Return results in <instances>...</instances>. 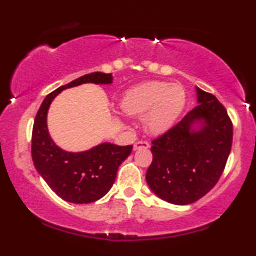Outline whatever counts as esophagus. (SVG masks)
Returning a JSON list of instances; mask_svg holds the SVG:
<instances>
[{
	"mask_svg": "<svg viewBox=\"0 0 256 256\" xmlns=\"http://www.w3.org/2000/svg\"><path fill=\"white\" fill-rule=\"evenodd\" d=\"M148 147H150L148 142H146V140H139V142H134V146H133V148L139 150V148H148Z\"/></svg>",
	"mask_w": 256,
	"mask_h": 256,
	"instance_id": "esophagus-1",
	"label": "esophagus"
}]
</instances>
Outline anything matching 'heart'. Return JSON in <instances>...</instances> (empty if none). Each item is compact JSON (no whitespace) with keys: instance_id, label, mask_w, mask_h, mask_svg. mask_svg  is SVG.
<instances>
[{"instance_id":"heart-1","label":"heart","mask_w":256,"mask_h":256,"mask_svg":"<svg viewBox=\"0 0 256 256\" xmlns=\"http://www.w3.org/2000/svg\"><path fill=\"white\" fill-rule=\"evenodd\" d=\"M186 94L183 86L164 81H146L124 94L122 108L131 116H144V124L152 133H162L172 126L184 109Z\"/></svg>"}]
</instances>
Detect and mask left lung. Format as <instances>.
Segmentation results:
<instances>
[{
	"mask_svg": "<svg viewBox=\"0 0 256 256\" xmlns=\"http://www.w3.org/2000/svg\"><path fill=\"white\" fill-rule=\"evenodd\" d=\"M200 106L178 124L152 140V164L147 169L150 188L169 203L186 205L198 200L220 178L233 139V124L217 97L197 88ZM203 119L200 132L191 131Z\"/></svg>",
	"mask_w": 256,
	"mask_h": 256,
	"instance_id": "8db88e82",
	"label": "left lung"
}]
</instances>
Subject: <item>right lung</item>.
I'll use <instances>...</instances> for the list:
<instances>
[{"instance_id": "right-lung-1", "label": "right lung", "mask_w": 256, "mask_h": 256, "mask_svg": "<svg viewBox=\"0 0 256 256\" xmlns=\"http://www.w3.org/2000/svg\"><path fill=\"white\" fill-rule=\"evenodd\" d=\"M87 82L111 84L112 75L94 72L50 92L36 114L32 128L31 154L36 169L60 198L76 204L102 198L112 186L118 167L133 148L132 145L106 142L86 152L70 153L53 142L46 126V114L52 100L64 89Z\"/></svg>"}]
</instances>
